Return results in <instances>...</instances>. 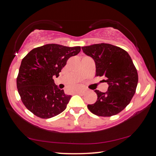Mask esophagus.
Listing matches in <instances>:
<instances>
[{
	"label": "esophagus",
	"instance_id": "34e87169",
	"mask_svg": "<svg viewBox=\"0 0 156 156\" xmlns=\"http://www.w3.org/2000/svg\"><path fill=\"white\" fill-rule=\"evenodd\" d=\"M77 93H78V94L80 95V96H83V95L85 94V91H84V90H79L77 91Z\"/></svg>",
	"mask_w": 156,
	"mask_h": 156
}]
</instances>
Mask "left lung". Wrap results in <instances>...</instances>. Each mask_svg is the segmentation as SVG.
Segmentation results:
<instances>
[{"label": "left lung", "instance_id": "8db88e82", "mask_svg": "<svg viewBox=\"0 0 156 156\" xmlns=\"http://www.w3.org/2000/svg\"><path fill=\"white\" fill-rule=\"evenodd\" d=\"M87 56L96 63V76L108 84L106 92L95 90L98 98L88 105L89 111L98 116L114 115L129 104L138 85V72L130 56L120 47L100 43L82 47Z\"/></svg>", "mask_w": 156, "mask_h": 156}]
</instances>
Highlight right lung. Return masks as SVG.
Masks as SVG:
<instances>
[{"mask_svg":"<svg viewBox=\"0 0 156 156\" xmlns=\"http://www.w3.org/2000/svg\"><path fill=\"white\" fill-rule=\"evenodd\" d=\"M80 47L47 44L34 48L22 60L16 79L18 94L28 110L41 118H50L64 111L72 96L66 95L53 79Z\"/></svg>","mask_w":156,"mask_h":156,"instance_id":"1","label":"right lung"}]
</instances>
